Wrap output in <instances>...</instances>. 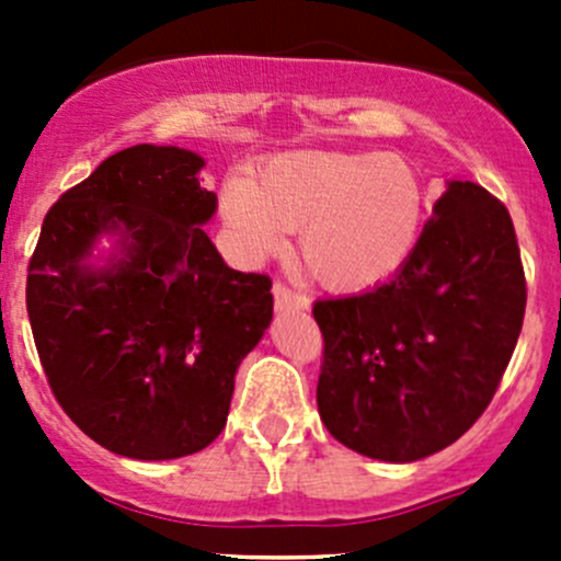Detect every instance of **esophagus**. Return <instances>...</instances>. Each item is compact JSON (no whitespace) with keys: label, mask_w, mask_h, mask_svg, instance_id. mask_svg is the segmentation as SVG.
Masks as SVG:
<instances>
[{"label":"esophagus","mask_w":561,"mask_h":561,"mask_svg":"<svg viewBox=\"0 0 561 561\" xmlns=\"http://www.w3.org/2000/svg\"><path fill=\"white\" fill-rule=\"evenodd\" d=\"M274 307H276V312H301V309H309V298L301 296V293L290 290L285 282H276Z\"/></svg>","instance_id":"obj_1"}]
</instances>
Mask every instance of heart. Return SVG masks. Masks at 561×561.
<instances>
[{
	"mask_svg": "<svg viewBox=\"0 0 561 561\" xmlns=\"http://www.w3.org/2000/svg\"><path fill=\"white\" fill-rule=\"evenodd\" d=\"M219 211L244 260L268 257L298 230L309 271L331 290H364L393 276L421 239L426 190L407 160L375 151H290L233 173Z\"/></svg>",
	"mask_w": 561,
	"mask_h": 561,
	"instance_id": "b5f03b06",
	"label": "heart"
}]
</instances>
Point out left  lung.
Segmentation results:
<instances>
[{
	"instance_id": "8db88e82",
	"label": "left lung",
	"mask_w": 561,
	"mask_h": 561,
	"mask_svg": "<svg viewBox=\"0 0 561 561\" xmlns=\"http://www.w3.org/2000/svg\"><path fill=\"white\" fill-rule=\"evenodd\" d=\"M524 307L511 214L474 181L450 179L388 282L314 304L322 423L355 454L390 463L448 448L494 399Z\"/></svg>"
}]
</instances>
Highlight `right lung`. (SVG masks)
Listing matches in <instances>:
<instances>
[{"mask_svg":"<svg viewBox=\"0 0 561 561\" xmlns=\"http://www.w3.org/2000/svg\"><path fill=\"white\" fill-rule=\"evenodd\" d=\"M203 165L179 146L107 157L50 206L30 260L26 312L56 401L138 461L219 437L236 371L274 314L268 276L230 268L203 230L217 214Z\"/></svg>","mask_w":561,"mask_h":561,"instance_id":"obj_1","label":"right lung"}]
</instances>
